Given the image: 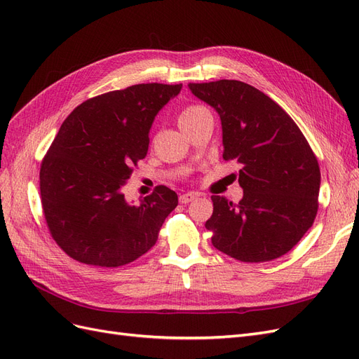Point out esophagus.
<instances>
[{
	"label": "esophagus",
	"instance_id": "34e87169",
	"mask_svg": "<svg viewBox=\"0 0 359 359\" xmlns=\"http://www.w3.org/2000/svg\"><path fill=\"white\" fill-rule=\"evenodd\" d=\"M194 199H198V194L196 193H184V194H181V196H180V202L184 203V205L193 202Z\"/></svg>",
	"mask_w": 359,
	"mask_h": 359
}]
</instances>
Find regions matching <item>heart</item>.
<instances>
[{"label":"heart","instance_id":"obj_1","mask_svg":"<svg viewBox=\"0 0 359 359\" xmlns=\"http://www.w3.org/2000/svg\"><path fill=\"white\" fill-rule=\"evenodd\" d=\"M208 112L205 109L203 106L201 104H189L184 107V109L180 112L178 115V124L181 128H184L186 126H189L191 121H194L199 115Z\"/></svg>","mask_w":359,"mask_h":359}]
</instances>
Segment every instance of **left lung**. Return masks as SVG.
Instances as JSON below:
<instances>
[{
    "mask_svg": "<svg viewBox=\"0 0 359 359\" xmlns=\"http://www.w3.org/2000/svg\"><path fill=\"white\" fill-rule=\"evenodd\" d=\"M220 115L223 158L241 165L243 199L211 196L205 227L222 253L241 262L286 255L310 229L319 208L320 169L295 121L266 94L241 81L189 83Z\"/></svg>",
    "mask_w": 359,
    "mask_h": 359,
    "instance_id": "1",
    "label": "left lung"
}]
</instances>
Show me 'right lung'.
Listing matches in <instances>:
<instances>
[{"instance_id": "1", "label": "right lung", "mask_w": 359, "mask_h": 359, "mask_svg": "<svg viewBox=\"0 0 359 359\" xmlns=\"http://www.w3.org/2000/svg\"><path fill=\"white\" fill-rule=\"evenodd\" d=\"M182 83H139L93 97L66 118L40 166V196L48 229L81 264L116 268L145 255L177 193L166 186L140 199L123 189L145 158L149 128Z\"/></svg>"}]
</instances>
